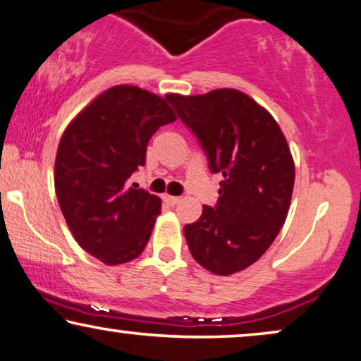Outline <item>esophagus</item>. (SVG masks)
Masks as SVG:
<instances>
[{
  "label": "esophagus",
  "instance_id": "esophagus-1",
  "mask_svg": "<svg viewBox=\"0 0 361 361\" xmlns=\"http://www.w3.org/2000/svg\"><path fill=\"white\" fill-rule=\"evenodd\" d=\"M162 200H164V204L166 205H169V207H174V205H177L180 202V197H174V195H164L162 197Z\"/></svg>",
  "mask_w": 361,
  "mask_h": 361
}]
</instances>
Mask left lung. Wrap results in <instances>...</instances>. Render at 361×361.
Wrapping results in <instances>:
<instances>
[{
  "instance_id": "obj_1",
  "label": "left lung",
  "mask_w": 361,
  "mask_h": 361,
  "mask_svg": "<svg viewBox=\"0 0 361 361\" xmlns=\"http://www.w3.org/2000/svg\"><path fill=\"white\" fill-rule=\"evenodd\" d=\"M166 100L194 133L209 169L224 176L216 205H204L200 219L184 226L190 253L210 273H238L264 255L288 216L294 187L288 141L264 108L233 88Z\"/></svg>"
}]
</instances>
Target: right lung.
Instances as JSON below:
<instances>
[{
  "label": "right lung",
  "mask_w": 361,
  "mask_h": 361,
  "mask_svg": "<svg viewBox=\"0 0 361 361\" xmlns=\"http://www.w3.org/2000/svg\"><path fill=\"white\" fill-rule=\"evenodd\" d=\"M172 121L166 98L118 85L63 131L54 179L59 205L77 243L102 263H128L149 241L161 199L128 189L126 180L146 164L151 136Z\"/></svg>",
  "instance_id": "right-lung-1"
}]
</instances>
